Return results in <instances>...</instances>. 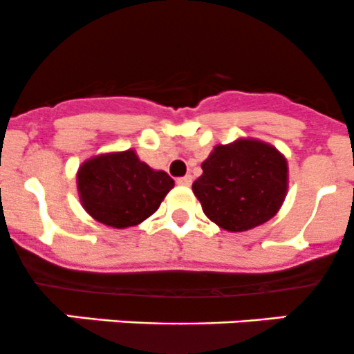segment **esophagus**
<instances>
[{
    "label": "esophagus",
    "instance_id": "obj_1",
    "mask_svg": "<svg viewBox=\"0 0 354 354\" xmlns=\"http://www.w3.org/2000/svg\"><path fill=\"white\" fill-rule=\"evenodd\" d=\"M192 177L191 176H184V177H178L177 178V184L178 185H191Z\"/></svg>",
    "mask_w": 354,
    "mask_h": 354
}]
</instances>
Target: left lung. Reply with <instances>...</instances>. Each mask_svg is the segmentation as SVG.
<instances>
[{"instance_id": "left-lung-1", "label": "left lung", "mask_w": 354, "mask_h": 354, "mask_svg": "<svg viewBox=\"0 0 354 354\" xmlns=\"http://www.w3.org/2000/svg\"><path fill=\"white\" fill-rule=\"evenodd\" d=\"M192 192L212 222L244 232L270 220L288 192V162L270 145L239 139L220 145L203 162Z\"/></svg>"}]
</instances>
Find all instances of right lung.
<instances>
[{"mask_svg": "<svg viewBox=\"0 0 354 354\" xmlns=\"http://www.w3.org/2000/svg\"><path fill=\"white\" fill-rule=\"evenodd\" d=\"M77 187L86 212L115 229L141 223L158 209L174 178L153 170L134 151L110 153L82 163Z\"/></svg>", "mask_w": 354, "mask_h": 354, "instance_id": "add662e5", "label": "right lung"}]
</instances>
